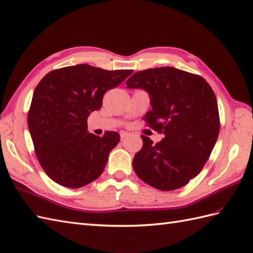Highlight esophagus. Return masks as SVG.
Masks as SVG:
<instances>
[{"instance_id":"1","label":"esophagus","mask_w":253,"mask_h":253,"mask_svg":"<svg viewBox=\"0 0 253 253\" xmlns=\"http://www.w3.org/2000/svg\"><path fill=\"white\" fill-rule=\"evenodd\" d=\"M129 136H130V133L127 132V131H122L121 132V139H122V140H124V139H126L127 137H129Z\"/></svg>"}]
</instances>
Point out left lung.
Wrapping results in <instances>:
<instances>
[{
	"mask_svg": "<svg viewBox=\"0 0 253 253\" xmlns=\"http://www.w3.org/2000/svg\"><path fill=\"white\" fill-rule=\"evenodd\" d=\"M126 84L148 91L152 110L143 121L164 133L155 144L141 136L143 146L132 161L137 176L163 191L184 187L202 170L218 137L221 123L211 85L199 75L174 67L137 72Z\"/></svg>",
	"mask_w": 253,
	"mask_h": 253,
	"instance_id": "1",
	"label": "left lung"
}]
</instances>
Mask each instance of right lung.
<instances>
[{"label": "right lung", "mask_w": 253, "mask_h": 253, "mask_svg": "<svg viewBox=\"0 0 253 253\" xmlns=\"http://www.w3.org/2000/svg\"><path fill=\"white\" fill-rule=\"evenodd\" d=\"M131 69L105 71L88 64L54 69L40 80L28 112V128L41 168L56 184L80 188L99 178L120 133H89L87 120L104 93Z\"/></svg>", "instance_id": "1"}]
</instances>
